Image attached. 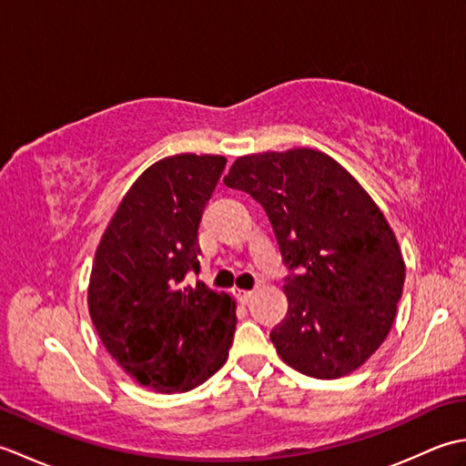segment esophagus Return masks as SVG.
I'll return each mask as SVG.
<instances>
[{"label":"esophagus","instance_id":"1","mask_svg":"<svg viewBox=\"0 0 466 466\" xmlns=\"http://www.w3.org/2000/svg\"><path fill=\"white\" fill-rule=\"evenodd\" d=\"M234 294H236V299H238L240 302H250V299L254 296V292L252 290H242V289H236L234 290Z\"/></svg>","mask_w":466,"mask_h":466}]
</instances>
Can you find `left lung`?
<instances>
[{
	"mask_svg": "<svg viewBox=\"0 0 466 466\" xmlns=\"http://www.w3.org/2000/svg\"><path fill=\"white\" fill-rule=\"evenodd\" d=\"M270 218L289 312L270 332L280 359L312 379L354 372L397 319L404 272L390 224L356 177L320 150L240 156L224 177Z\"/></svg>",
	"mask_w": 466,
	"mask_h": 466,
	"instance_id": "obj_1",
	"label": "left lung"
}]
</instances>
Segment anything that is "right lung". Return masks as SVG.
Wrapping results in <instances>:
<instances>
[{"instance_id":"1","label":"right lung","mask_w":466,"mask_h":466,"mask_svg":"<svg viewBox=\"0 0 466 466\" xmlns=\"http://www.w3.org/2000/svg\"><path fill=\"white\" fill-rule=\"evenodd\" d=\"M226 157L176 154L137 176L97 244L87 310L106 350L146 389L186 392L222 369L236 300L198 270V228Z\"/></svg>"}]
</instances>
